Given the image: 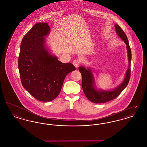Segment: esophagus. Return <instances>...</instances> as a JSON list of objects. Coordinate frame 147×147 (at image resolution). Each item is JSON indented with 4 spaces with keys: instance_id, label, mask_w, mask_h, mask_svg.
I'll return each mask as SVG.
<instances>
[{
    "instance_id": "esophagus-1",
    "label": "esophagus",
    "mask_w": 147,
    "mask_h": 147,
    "mask_svg": "<svg viewBox=\"0 0 147 147\" xmlns=\"http://www.w3.org/2000/svg\"><path fill=\"white\" fill-rule=\"evenodd\" d=\"M82 62L80 59H76L73 61V65L76 67H78L79 65L81 64Z\"/></svg>"
}]
</instances>
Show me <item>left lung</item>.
<instances>
[{"label":"left lung","mask_w":147,"mask_h":147,"mask_svg":"<svg viewBox=\"0 0 147 147\" xmlns=\"http://www.w3.org/2000/svg\"><path fill=\"white\" fill-rule=\"evenodd\" d=\"M115 28L117 35L122 39L127 45V49L128 52V57L129 65L128 68L126 72V77L123 82L119 87L112 91H98L94 86V78L91 70L90 69H86L84 67H79V70L80 71L82 76V86L86 97L90 101L94 103H104L117 97L121 92L123 90L128 84L130 76H131V62L132 58L131 50L127 39L126 34L123 30L118 25H115Z\"/></svg>","instance_id":"8db88e82"}]
</instances>
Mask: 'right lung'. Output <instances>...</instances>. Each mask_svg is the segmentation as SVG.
<instances>
[{"instance_id":"add662e5","label":"right lung","mask_w":147,"mask_h":147,"mask_svg":"<svg viewBox=\"0 0 147 147\" xmlns=\"http://www.w3.org/2000/svg\"><path fill=\"white\" fill-rule=\"evenodd\" d=\"M49 30L46 22L33 26L22 40L18 59L23 87L36 99L45 102L57 97L66 76L76 69L71 63L58 61L46 49L43 37Z\"/></svg>"}]
</instances>
